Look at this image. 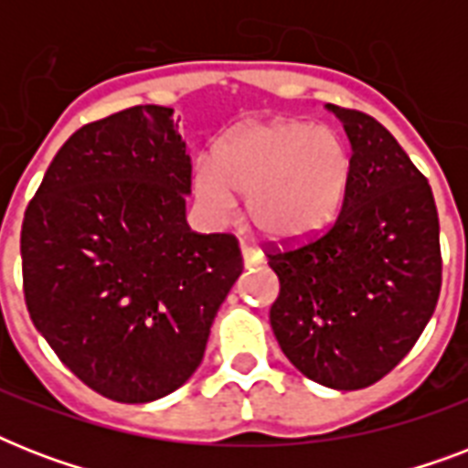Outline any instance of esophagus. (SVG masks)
<instances>
[{
  "instance_id": "1",
  "label": "esophagus",
  "mask_w": 468,
  "mask_h": 468,
  "mask_svg": "<svg viewBox=\"0 0 468 468\" xmlns=\"http://www.w3.org/2000/svg\"><path fill=\"white\" fill-rule=\"evenodd\" d=\"M240 255H242V264H245V267H257V264L264 262L262 252H257V250H252V248H242Z\"/></svg>"
}]
</instances>
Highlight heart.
Listing matches in <instances>:
<instances>
[{"label": "heart", "mask_w": 468, "mask_h": 468, "mask_svg": "<svg viewBox=\"0 0 468 468\" xmlns=\"http://www.w3.org/2000/svg\"><path fill=\"white\" fill-rule=\"evenodd\" d=\"M352 179V150L337 131L299 119L250 121L213 148V165L194 169V197L216 218L248 198L257 233L299 242L325 230Z\"/></svg>", "instance_id": "obj_1"}]
</instances>
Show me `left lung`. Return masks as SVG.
Returning a JSON list of instances; mask_svg holds the SVG:
<instances>
[{
    "mask_svg": "<svg viewBox=\"0 0 468 468\" xmlns=\"http://www.w3.org/2000/svg\"><path fill=\"white\" fill-rule=\"evenodd\" d=\"M352 143V179L335 226L270 255V323L311 381L356 391L386 377L428 325L442 286L440 220L428 179L377 119L325 104Z\"/></svg>",
    "mask_w": 468,
    "mask_h": 468,
    "instance_id": "obj_1",
    "label": "left lung"
}]
</instances>
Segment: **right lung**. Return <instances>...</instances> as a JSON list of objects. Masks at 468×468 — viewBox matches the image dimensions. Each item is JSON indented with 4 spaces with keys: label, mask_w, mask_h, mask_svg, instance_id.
<instances>
[{
    "label": "right lung",
    "mask_w": 468,
    "mask_h": 468,
    "mask_svg": "<svg viewBox=\"0 0 468 468\" xmlns=\"http://www.w3.org/2000/svg\"><path fill=\"white\" fill-rule=\"evenodd\" d=\"M191 160L167 106L87 123L21 228L31 320L77 378L119 403L186 384L242 271L233 235L186 226Z\"/></svg>",
    "instance_id": "add662e5"
}]
</instances>
